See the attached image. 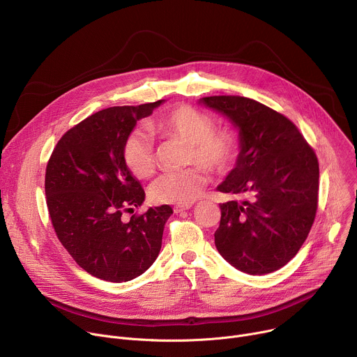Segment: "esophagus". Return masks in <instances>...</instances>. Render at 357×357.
Masks as SVG:
<instances>
[{
	"mask_svg": "<svg viewBox=\"0 0 357 357\" xmlns=\"http://www.w3.org/2000/svg\"><path fill=\"white\" fill-rule=\"evenodd\" d=\"M192 208V205H176L175 208H174V212L175 213H182V212H185V211H189Z\"/></svg>",
	"mask_w": 357,
	"mask_h": 357,
	"instance_id": "esophagus-1",
	"label": "esophagus"
}]
</instances>
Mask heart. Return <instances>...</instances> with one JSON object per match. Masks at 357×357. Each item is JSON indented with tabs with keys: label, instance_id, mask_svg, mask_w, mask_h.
<instances>
[{
	"label": "heart",
	"instance_id": "heart-1",
	"mask_svg": "<svg viewBox=\"0 0 357 357\" xmlns=\"http://www.w3.org/2000/svg\"><path fill=\"white\" fill-rule=\"evenodd\" d=\"M151 134L176 138L189 144L186 162L199 164L211 172L225 171L236 154V141L227 128H213L212 119L192 106H178L167 116L146 126ZM127 168L137 178L154 174L155 155L151 138L141 132H131L123 146ZM208 185V175L202 168L192 167L179 172H167L149 186V197L155 203L190 205Z\"/></svg>",
	"mask_w": 357,
	"mask_h": 357
}]
</instances>
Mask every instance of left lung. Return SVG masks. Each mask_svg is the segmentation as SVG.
Returning a JSON list of instances; mask_svg holds the SVG:
<instances>
[{"label":"left lung","mask_w":357,"mask_h":357,"mask_svg":"<svg viewBox=\"0 0 357 357\" xmlns=\"http://www.w3.org/2000/svg\"><path fill=\"white\" fill-rule=\"evenodd\" d=\"M197 103L226 117L240 142L234 167L218 190L244 199L220 203L216 248L245 274L277 271L295 257L317 215L315 152L287 117L256 100L212 96Z\"/></svg>","instance_id":"left-lung-1"}]
</instances>
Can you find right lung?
Listing matches in <instances>:
<instances>
[{"mask_svg":"<svg viewBox=\"0 0 357 357\" xmlns=\"http://www.w3.org/2000/svg\"><path fill=\"white\" fill-rule=\"evenodd\" d=\"M165 100L109 107L70 128L46 167L45 193L56 236L89 274L126 282L144 274L158 257L171 206L149 208L123 220L145 200L139 181L127 168L123 146L137 121Z\"/></svg>","mask_w":357,"mask_h":357,"instance_id":"right-lung-1","label":"right lung"}]
</instances>
